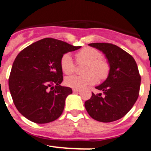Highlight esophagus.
<instances>
[{"label":"esophagus","instance_id":"34e87169","mask_svg":"<svg viewBox=\"0 0 151 151\" xmlns=\"http://www.w3.org/2000/svg\"><path fill=\"white\" fill-rule=\"evenodd\" d=\"M73 92H79L80 89H78V88H73Z\"/></svg>","mask_w":151,"mask_h":151}]
</instances>
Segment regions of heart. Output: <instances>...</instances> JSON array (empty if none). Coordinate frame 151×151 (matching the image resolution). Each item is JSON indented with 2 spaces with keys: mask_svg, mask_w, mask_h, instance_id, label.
<instances>
[{
  "mask_svg": "<svg viewBox=\"0 0 151 151\" xmlns=\"http://www.w3.org/2000/svg\"><path fill=\"white\" fill-rule=\"evenodd\" d=\"M99 50L93 47H84L75 55L78 64H85L82 73L84 75H73L65 78V84L73 88H81L94 84L97 80L104 81L110 73V63ZM60 68L63 73L70 75L74 73L75 63L69 53H64L60 58Z\"/></svg>",
  "mask_w": 151,
  "mask_h": 151,
  "instance_id": "1",
  "label": "heart"
}]
</instances>
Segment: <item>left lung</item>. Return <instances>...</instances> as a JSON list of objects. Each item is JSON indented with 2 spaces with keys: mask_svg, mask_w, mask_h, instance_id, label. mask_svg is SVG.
Here are the masks:
<instances>
[{
  "mask_svg": "<svg viewBox=\"0 0 151 151\" xmlns=\"http://www.w3.org/2000/svg\"><path fill=\"white\" fill-rule=\"evenodd\" d=\"M88 45L105 53L111 68L107 79L95 88L102 93L92 92L84 106L89 116L97 121H116L128 113L139 96L141 77L137 63L130 54L113 44Z\"/></svg>",
  "mask_w": 151,
  "mask_h": 151,
  "instance_id": "left-lung-1",
  "label": "left lung"
}]
</instances>
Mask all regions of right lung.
Masks as SVG:
<instances>
[{"mask_svg":"<svg viewBox=\"0 0 151 151\" xmlns=\"http://www.w3.org/2000/svg\"><path fill=\"white\" fill-rule=\"evenodd\" d=\"M81 46L45 38L31 44L16 56L8 79L15 107L35 123L51 122L61 116L65 99L72 89L61 86L60 58Z\"/></svg>","mask_w":151,"mask_h":151,"instance_id":"obj_1","label":"right lung"}]
</instances>
